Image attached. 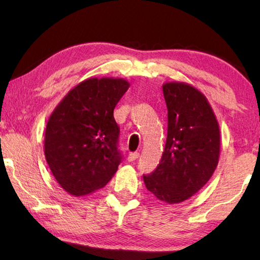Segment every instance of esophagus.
<instances>
[{
	"instance_id": "obj_1",
	"label": "esophagus",
	"mask_w": 260,
	"mask_h": 260,
	"mask_svg": "<svg viewBox=\"0 0 260 260\" xmlns=\"http://www.w3.org/2000/svg\"><path fill=\"white\" fill-rule=\"evenodd\" d=\"M139 157H140L139 152H131L128 157H127V159H128V161H135Z\"/></svg>"
}]
</instances>
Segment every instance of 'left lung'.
I'll use <instances>...</instances> for the list:
<instances>
[{
  "label": "left lung",
  "instance_id": "8db88e82",
  "mask_svg": "<svg viewBox=\"0 0 260 260\" xmlns=\"http://www.w3.org/2000/svg\"><path fill=\"white\" fill-rule=\"evenodd\" d=\"M167 139L157 169L143 175L147 189L169 204L201 190L217 169L219 124L204 94L186 82H165Z\"/></svg>",
  "mask_w": 260,
  "mask_h": 260
}]
</instances>
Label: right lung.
Masks as SVG:
<instances>
[{"mask_svg":"<svg viewBox=\"0 0 260 260\" xmlns=\"http://www.w3.org/2000/svg\"><path fill=\"white\" fill-rule=\"evenodd\" d=\"M128 87L121 78H89L72 88L50 114L45 156L70 195H89L117 172L122 156L113 110Z\"/></svg>","mask_w":260,"mask_h":260,"instance_id":"1","label":"right lung"}]
</instances>
